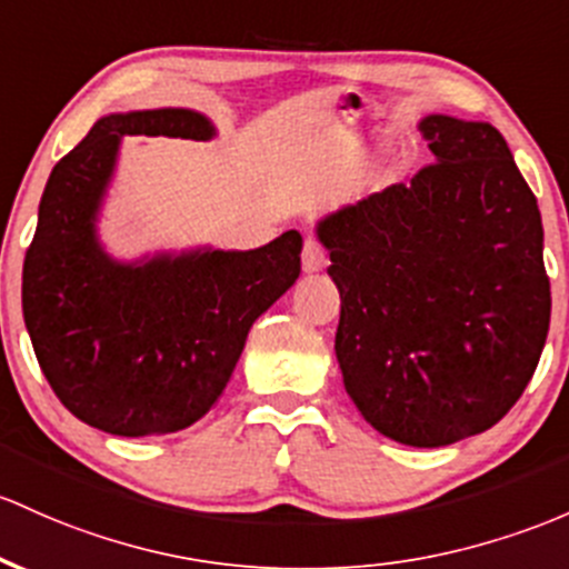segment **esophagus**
I'll use <instances>...</instances> for the list:
<instances>
[{"instance_id":"obj_1","label":"esophagus","mask_w":569,"mask_h":569,"mask_svg":"<svg viewBox=\"0 0 569 569\" xmlns=\"http://www.w3.org/2000/svg\"><path fill=\"white\" fill-rule=\"evenodd\" d=\"M323 267H327V251H323L316 240H305L302 270L308 274H313L318 270H323Z\"/></svg>"}]
</instances>
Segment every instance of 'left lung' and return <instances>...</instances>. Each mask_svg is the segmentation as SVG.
Here are the masks:
<instances>
[{
  "label": "left lung",
  "instance_id": "obj_1",
  "mask_svg": "<svg viewBox=\"0 0 569 569\" xmlns=\"http://www.w3.org/2000/svg\"><path fill=\"white\" fill-rule=\"evenodd\" d=\"M435 164L316 223L340 291L335 353L380 435L440 448L491 429L535 376L551 283L538 199L486 121L423 116Z\"/></svg>",
  "mask_w": 569,
  "mask_h": 569
}]
</instances>
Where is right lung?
I'll use <instances>...</instances> for the list:
<instances>
[{
    "label": "right lung",
    "mask_w": 569,
    "mask_h": 569,
    "mask_svg": "<svg viewBox=\"0 0 569 569\" xmlns=\"http://www.w3.org/2000/svg\"><path fill=\"white\" fill-rule=\"evenodd\" d=\"M129 134L213 140L216 127L189 108L99 118L48 178L21 302L61 405L102 432L148 437L191 427L218 402L253 321L297 283L302 234L253 251L116 259L97 221Z\"/></svg>",
    "instance_id": "add662e5"
}]
</instances>
